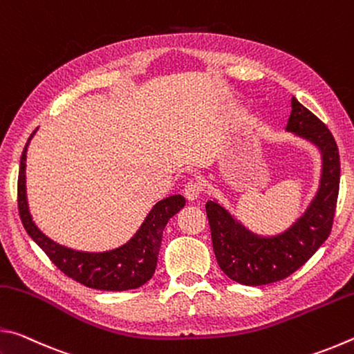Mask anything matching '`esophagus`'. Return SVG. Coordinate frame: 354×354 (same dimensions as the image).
<instances>
[{"mask_svg": "<svg viewBox=\"0 0 354 354\" xmlns=\"http://www.w3.org/2000/svg\"><path fill=\"white\" fill-rule=\"evenodd\" d=\"M201 194V185L195 181H190L184 185V196L189 201H195L198 200V196Z\"/></svg>", "mask_w": 354, "mask_h": 354, "instance_id": "obj_1", "label": "esophagus"}]
</instances>
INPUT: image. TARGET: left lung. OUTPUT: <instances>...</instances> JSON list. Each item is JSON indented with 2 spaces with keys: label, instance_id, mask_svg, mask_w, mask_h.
Masks as SVG:
<instances>
[{
  "label": "left lung",
  "instance_id": "left-lung-1",
  "mask_svg": "<svg viewBox=\"0 0 354 354\" xmlns=\"http://www.w3.org/2000/svg\"><path fill=\"white\" fill-rule=\"evenodd\" d=\"M286 131L313 143L322 156L319 189L301 217L279 234L261 236L242 225L217 200L206 203L215 257L226 277L239 284L263 286L290 277L331 232L340 181L334 137L295 97Z\"/></svg>",
  "mask_w": 354,
  "mask_h": 354
}]
</instances>
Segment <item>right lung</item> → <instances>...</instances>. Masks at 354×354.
<instances>
[{
  "instance_id": "1",
  "label": "right lung",
  "mask_w": 354,
  "mask_h": 354,
  "mask_svg": "<svg viewBox=\"0 0 354 354\" xmlns=\"http://www.w3.org/2000/svg\"><path fill=\"white\" fill-rule=\"evenodd\" d=\"M35 131L28 139L21 153L19 187H17L20 218L29 237L45 251L59 270L91 289L120 292L137 289L145 284L147 281L151 279L156 266H158L164 227L167 221L184 207V196L171 195L156 203L147 218L143 220L139 231L118 248L101 251V253H88V251H77L59 245L35 226L28 207L26 151Z\"/></svg>"
}]
</instances>
